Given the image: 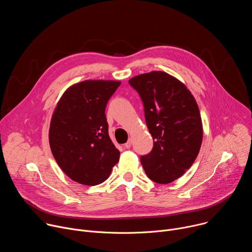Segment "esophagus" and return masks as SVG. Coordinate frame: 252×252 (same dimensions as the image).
<instances>
[{"label":"esophagus","instance_id":"esophagus-1","mask_svg":"<svg viewBox=\"0 0 252 252\" xmlns=\"http://www.w3.org/2000/svg\"><path fill=\"white\" fill-rule=\"evenodd\" d=\"M131 143H132V140H131V138H130V139H128V140L125 143V148H126V149H130V148H131Z\"/></svg>","mask_w":252,"mask_h":252}]
</instances>
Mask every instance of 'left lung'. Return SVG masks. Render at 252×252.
<instances>
[{
    "label": "left lung",
    "mask_w": 252,
    "mask_h": 252,
    "mask_svg": "<svg viewBox=\"0 0 252 252\" xmlns=\"http://www.w3.org/2000/svg\"><path fill=\"white\" fill-rule=\"evenodd\" d=\"M138 93L154 148L140 162L158 184L181 177L194 162L202 142V123L195 98L174 77L160 70L128 81Z\"/></svg>",
    "instance_id": "1"
}]
</instances>
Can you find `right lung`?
Wrapping results in <instances>:
<instances>
[{
    "label": "right lung",
    "instance_id": "add662e5",
    "mask_svg": "<svg viewBox=\"0 0 252 252\" xmlns=\"http://www.w3.org/2000/svg\"><path fill=\"white\" fill-rule=\"evenodd\" d=\"M118 81H85L60 98L49 131L52 154L73 181L96 186L110 176L120 151L109 135L105 106L120 87Z\"/></svg>",
    "mask_w": 252,
    "mask_h": 252
}]
</instances>
